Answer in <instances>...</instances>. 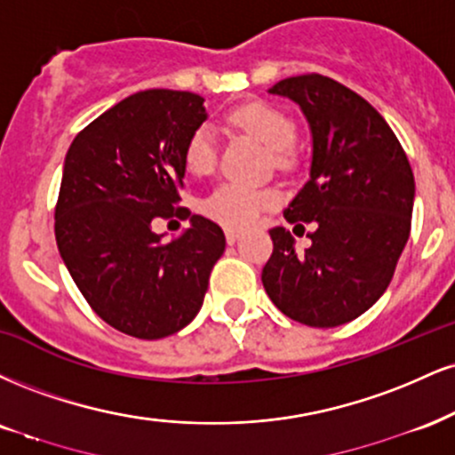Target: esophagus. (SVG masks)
Instances as JSON below:
<instances>
[{"mask_svg":"<svg viewBox=\"0 0 455 455\" xmlns=\"http://www.w3.org/2000/svg\"><path fill=\"white\" fill-rule=\"evenodd\" d=\"M224 235H227V242L233 245L239 237H242V231H237V228H227V231H224Z\"/></svg>","mask_w":455,"mask_h":455,"instance_id":"obj_1","label":"esophagus"}]
</instances>
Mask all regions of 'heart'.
I'll list each match as a JSON object with an SVG mask.
<instances>
[{
	"label": "heart",
	"instance_id": "heart-1",
	"mask_svg": "<svg viewBox=\"0 0 455 455\" xmlns=\"http://www.w3.org/2000/svg\"><path fill=\"white\" fill-rule=\"evenodd\" d=\"M233 127L245 131L262 146L269 148L277 163H286V150L292 146L294 129L292 118L282 109L265 101H248L228 114ZM184 165L193 175H207L216 167V141L207 127L193 131L184 148ZM275 204V195L269 190H254L248 186L227 184L218 188L207 201V213L213 220L227 227H250L259 220L260 212Z\"/></svg>",
	"mask_w": 455,
	"mask_h": 455
}]
</instances>
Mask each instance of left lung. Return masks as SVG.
I'll return each instance as SVG.
<instances>
[{
  "label": "left lung",
  "mask_w": 455,
  "mask_h": 455,
  "mask_svg": "<svg viewBox=\"0 0 455 455\" xmlns=\"http://www.w3.org/2000/svg\"><path fill=\"white\" fill-rule=\"evenodd\" d=\"M271 92L297 101L309 120L311 175L283 218L297 224V235L305 233L303 222L314 231L305 254H297L290 231L271 228L262 286L300 324H346L390 286L411 233V165L384 116L341 82L303 74L280 80Z\"/></svg>",
  "instance_id": "1"
}]
</instances>
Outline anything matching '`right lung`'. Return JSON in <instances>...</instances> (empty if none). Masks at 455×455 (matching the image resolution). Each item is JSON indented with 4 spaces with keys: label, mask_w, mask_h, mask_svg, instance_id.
Instances as JSON below:
<instances>
[{
    "label": "right lung",
    "mask_w": 455,
    "mask_h": 455,
    "mask_svg": "<svg viewBox=\"0 0 455 455\" xmlns=\"http://www.w3.org/2000/svg\"><path fill=\"white\" fill-rule=\"evenodd\" d=\"M207 118L204 97L150 89L127 97L71 141L54 207L61 259L91 309L124 335L163 339L199 314L224 233L180 205L184 148ZM158 217L191 218L173 243Z\"/></svg>",
    "instance_id": "add662e5"
}]
</instances>
